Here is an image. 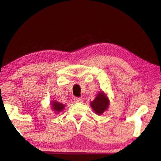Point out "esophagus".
Segmentation results:
<instances>
[{"label": "esophagus", "instance_id": "1", "mask_svg": "<svg viewBox=\"0 0 161 161\" xmlns=\"http://www.w3.org/2000/svg\"><path fill=\"white\" fill-rule=\"evenodd\" d=\"M74 101H75V102H76V103H81V102L82 101V99L80 98V97H75Z\"/></svg>", "mask_w": 161, "mask_h": 161}]
</instances>
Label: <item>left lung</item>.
Listing matches in <instances>:
<instances>
[{
    "label": "left lung",
    "instance_id": "obj_1",
    "mask_svg": "<svg viewBox=\"0 0 161 161\" xmlns=\"http://www.w3.org/2000/svg\"><path fill=\"white\" fill-rule=\"evenodd\" d=\"M109 102L103 92H100L95 99L91 103V105L95 114L101 115L108 108Z\"/></svg>",
    "mask_w": 161,
    "mask_h": 161
}]
</instances>
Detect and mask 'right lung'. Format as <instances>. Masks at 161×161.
I'll return each instance as SVG.
<instances>
[{
	"instance_id": "right-lung-1",
	"label": "right lung",
	"mask_w": 161,
	"mask_h": 161,
	"mask_svg": "<svg viewBox=\"0 0 161 161\" xmlns=\"http://www.w3.org/2000/svg\"><path fill=\"white\" fill-rule=\"evenodd\" d=\"M52 109L56 111V112H60L64 108V105H63L60 103H58L56 101H53L52 103Z\"/></svg>"
}]
</instances>
